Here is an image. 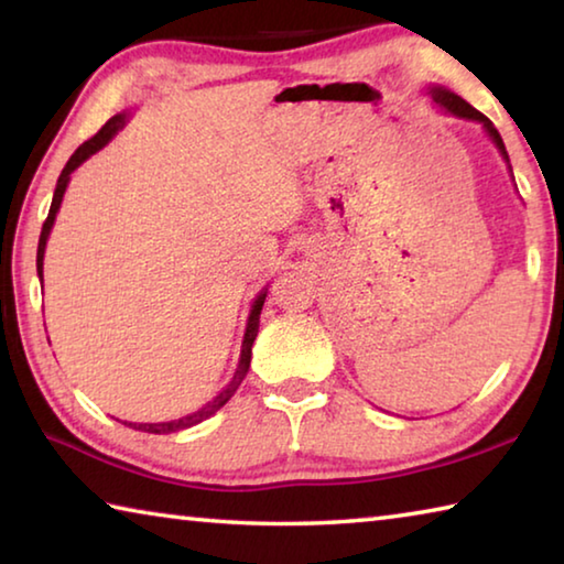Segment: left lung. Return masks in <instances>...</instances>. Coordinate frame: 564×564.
I'll list each match as a JSON object with an SVG mask.
<instances>
[{"label": "left lung", "mask_w": 564, "mask_h": 564, "mask_svg": "<svg viewBox=\"0 0 564 564\" xmlns=\"http://www.w3.org/2000/svg\"><path fill=\"white\" fill-rule=\"evenodd\" d=\"M427 94H431V97H433V101L437 104V107H443L447 113H455V117H460V119H473V121H477V123H482L485 131L490 133L492 144L500 149L502 159L508 161V164H510L508 151H505V144H502L500 131L495 129V123H492L488 117H485V113H480V111H477L475 107H470V104H467L463 97H457V94L447 91V89H443V87H431V89H427Z\"/></svg>", "instance_id": "left-lung-1"}]
</instances>
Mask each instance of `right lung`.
<instances>
[{
  "label": "right lung",
  "instance_id": "1",
  "mask_svg": "<svg viewBox=\"0 0 564 564\" xmlns=\"http://www.w3.org/2000/svg\"><path fill=\"white\" fill-rule=\"evenodd\" d=\"M127 113H117V117H111L104 127L94 133L89 141H84V144L74 151L72 159L66 161V166L62 169V176L56 181V188H54V198H52V208H50V216H46V221L42 226V236H40V248H36V273H40V281H42V265H44V248H46V238H50V231L54 226V218L56 212H59L62 206V198H64V191L66 184H69V176L74 169H79L84 161H87L91 154H97L99 149H104L113 139V133L119 129H123V123H127ZM263 301H265V291H261L259 299L253 301L251 305V316H248L246 323V333H243V343H241V358H238V368L231 378V383H228L221 393H218L214 400H208L204 408H198L196 413L184 415L178 420H169V423H129L131 427H137V431H144V433H154V435H166V433H176V431H186L191 425H198L202 420L212 417L216 410H221L231 395L238 390V386L243 383V378L248 373V366H251V348H253V340L259 336V318H261V308H263Z\"/></svg>",
  "mask_w": 564,
  "mask_h": 564
}]
</instances>
